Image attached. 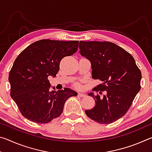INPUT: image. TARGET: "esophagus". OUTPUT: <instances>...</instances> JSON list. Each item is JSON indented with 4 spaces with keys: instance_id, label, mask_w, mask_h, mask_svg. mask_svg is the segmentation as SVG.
Segmentation results:
<instances>
[{
    "instance_id": "obj_1",
    "label": "esophagus",
    "mask_w": 152,
    "mask_h": 152,
    "mask_svg": "<svg viewBox=\"0 0 152 152\" xmlns=\"http://www.w3.org/2000/svg\"><path fill=\"white\" fill-rule=\"evenodd\" d=\"M78 96H79V97H84V96H85V94L82 93V92H79V93L78 94Z\"/></svg>"
}]
</instances>
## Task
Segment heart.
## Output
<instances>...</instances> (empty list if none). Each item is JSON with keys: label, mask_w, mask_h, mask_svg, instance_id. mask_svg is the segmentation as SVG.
I'll use <instances>...</instances> for the list:
<instances>
[{"label": "heart", "mask_w": 152, "mask_h": 152, "mask_svg": "<svg viewBox=\"0 0 152 152\" xmlns=\"http://www.w3.org/2000/svg\"><path fill=\"white\" fill-rule=\"evenodd\" d=\"M76 86H77V87H80V84H76Z\"/></svg>", "instance_id": "obj_1"}]
</instances>
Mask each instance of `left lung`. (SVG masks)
I'll return each instance as SVG.
<instances>
[{
  "mask_svg": "<svg viewBox=\"0 0 152 152\" xmlns=\"http://www.w3.org/2000/svg\"><path fill=\"white\" fill-rule=\"evenodd\" d=\"M79 48L91 61L92 78L102 82L92 89L99 94H88L96 104L85 110L86 115L101 124L116 121L126 114L140 91V70L129 53L112 42L80 41Z\"/></svg>",
  "mask_w": 152,
  "mask_h": 152,
  "instance_id": "1",
  "label": "left lung"
}]
</instances>
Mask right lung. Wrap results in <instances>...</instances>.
Wrapping results in <instances>:
<instances>
[{"label": "right lung", "mask_w": 152, "mask_h": 152, "mask_svg": "<svg viewBox=\"0 0 152 152\" xmlns=\"http://www.w3.org/2000/svg\"><path fill=\"white\" fill-rule=\"evenodd\" d=\"M78 41L42 39L17 56L9 72L11 96L23 116L36 123H48L60 116L66 100L76 96L70 88L50 91L48 77H55L61 59L76 52Z\"/></svg>", "instance_id": "obj_1"}]
</instances>
